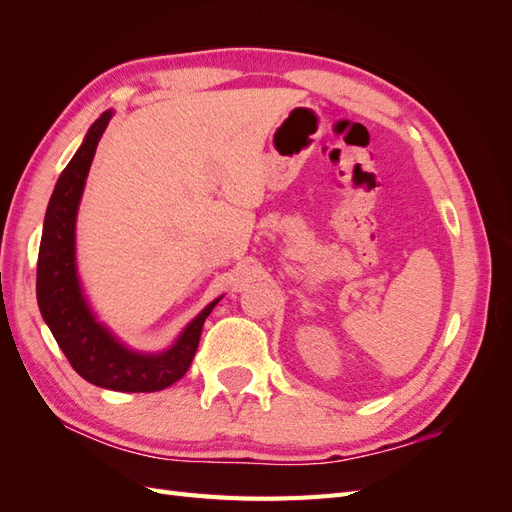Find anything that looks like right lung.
Masks as SVG:
<instances>
[{
	"label": "right lung",
	"mask_w": 512,
	"mask_h": 512,
	"mask_svg": "<svg viewBox=\"0 0 512 512\" xmlns=\"http://www.w3.org/2000/svg\"><path fill=\"white\" fill-rule=\"evenodd\" d=\"M111 115L106 111L96 119L85 143L59 175L46 207L36 294L42 318L76 374L102 389L153 393L185 376L196 354L203 324L218 301L207 305L181 333L177 344L162 354L130 352L91 316L74 269V220L91 160Z\"/></svg>",
	"instance_id": "add662e5"
}]
</instances>
